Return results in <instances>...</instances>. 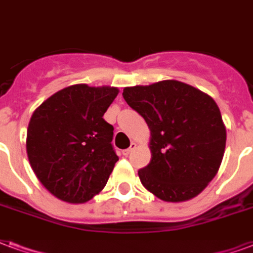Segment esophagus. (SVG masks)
<instances>
[{
	"label": "esophagus",
	"mask_w": 253,
	"mask_h": 253,
	"mask_svg": "<svg viewBox=\"0 0 253 253\" xmlns=\"http://www.w3.org/2000/svg\"><path fill=\"white\" fill-rule=\"evenodd\" d=\"M135 148H136V143H131L130 148H127V150H125V151H123V155H125V157H128L131 152L134 151Z\"/></svg>",
	"instance_id": "obj_1"
}]
</instances>
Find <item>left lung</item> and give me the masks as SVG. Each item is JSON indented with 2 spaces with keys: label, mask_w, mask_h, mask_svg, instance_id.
Segmentation results:
<instances>
[{
  "label": "left lung",
  "mask_w": 253,
  "mask_h": 253,
  "mask_svg": "<svg viewBox=\"0 0 253 253\" xmlns=\"http://www.w3.org/2000/svg\"><path fill=\"white\" fill-rule=\"evenodd\" d=\"M123 98L150 128L151 161L142 184L165 202L195 198L219 171L227 131L216 102L175 80L123 88Z\"/></svg>",
  "instance_id": "obj_1"
}]
</instances>
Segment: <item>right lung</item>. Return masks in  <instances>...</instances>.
I'll return each mask as SVG.
<instances>
[{
    "label": "right lung",
    "mask_w": 253,
    "mask_h": 253,
    "mask_svg": "<svg viewBox=\"0 0 253 253\" xmlns=\"http://www.w3.org/2000/svg\"><path fill=\"white\" fill-rule=\"evenodd\" d=\"M118 92L111 86L73 84L34 110L26 135L29 162L59 200L86 203L105 188L119 158L111 144L114 127L103 114Z\"/></svg>",
    "instance_id": "1"
}]
</instances>
